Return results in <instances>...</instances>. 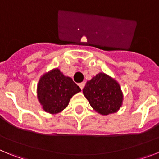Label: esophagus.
Instances as JSON below:
<instances>
[{
  "mask_svg": "<svg viewBox=\"0 0 159 159\" xmlns=\"http://www.w3.org/2000/svg\"><path fill=\"white\" fill-rule=\"evenodd\" d=\"M84 82H82V83H80V84H79V86H80V89L81 90H83V88H84Z\"/></svg>",
  "mask_w": 159,
  "mask_h": 159,
  "instance_id": "34e87169",
  "label": "esophagus"
}]
</instances>
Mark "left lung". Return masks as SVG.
Listing matches in <instances>:
<instances>
[{
  "instance_id": "8db88e82",
  "label": "left lung",
  "mask_w": 159,
  "mask_h": 159,
  "mask_svg": "<svg viewBox=\"0 0 159 159\" xmlns=\"http://www.w3.org/2000/svg\"><path fill=\"white\" fill-rule=\"evenodd\" d=\"M83 92L93 109L102 115L116 112L122 105L123 94L119 84L104 73L88 81Z\"/></svg>"
}]
</instances>
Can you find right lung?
Here are the masks:
<instances>
[{
  "label": "right lung",
  "instance_id": "1",
  "mask_svg": "<svg viewBox=\"0 0 159 159\" xmlns=\"http://www.w3.org/2000/svg\"><path fill=\"white\" fill-rule=\"evenodd\" d=\"M80 91L72 79L64 76L59 69L43 75L37 85L38 99L43 110L52 114L64 110L72 95Z\"/></svg>",
  "mask_w": 159,
  "mask_h": 159
}]
</instances>
